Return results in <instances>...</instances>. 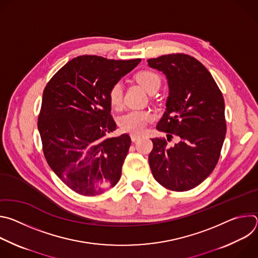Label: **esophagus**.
Returning a JSON list of instances; mask_svg holds the SVG:
<instances>
[{
	"mask_svg": "<svg viewBox=\"0 0 258 258\" xmlns=\"http://www.w3.org/2000/svg\"><path fill=\"white\" fill-rule=\"evenodd\" d=\"M131 139L133 142H136V141H139L141 139V137L137 136V135H131Z\"/></svg>",
	"mask_w": 258,
	"mask_h": 258,
	"instance_id": "34e87169",
	"label": "esophagus"
}]
</instances>
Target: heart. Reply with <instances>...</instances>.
I'll return each instance as SVG.
<instances>
[{
    "mask_svg": "<svg viewBox=\"0 0 258 258\" xmlns=\"http://www.w3.org/2000/svg\"><path fill=\"white\" fill-rule=\"evenodd\" d=\"M137 81L148 93L157 92L161 86V80L157 73L149 70L139 72ZM108 99L113 108H119L122 104V85L120 82L114 83L108 93ZM153 120V115L148 110L132 109L118 117V125L121 131L134 135L142 134Z\"/></svg>",
    "mask_w": 258,
    "mask_h": 258,
    "instance_id": "heart-1",
    "label": "heart"
}]
</instances>
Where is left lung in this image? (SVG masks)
Segmentation results:
<instances>
[{
    "instance_id": "1",
    "label": "left lung",
    "mask_w": 258,
    "mask_h": 258,
    "mask_svg": "<svg viewBox=\"0 0 258 258\" xmlns=\"http://www.w3.org/2000/svg\"><path fill=\"white\" fill-rule=\"evenodd\" d=\"M167 78L166 111L156 128L165 138L151 139L149 164L164 188L183 192L200 183L216 166L227 133L225 100L211 73L194 57L172 53L147 60ZM173 134L180 142L167 145Z\"/></svg>"
}]
</instances>
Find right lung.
I'll return each mask as SVG.
<instances>
[{
	"label": "right lung",
	"mask_w": 258,
	"mask_h": 258,
	"mask_svg": "<svg viewBox=\"0 0 258 258\" xmlns=\"http://www.w3.org/2000/svg\"><path fill=\"white\" fill-rule=\"evenodd\" d=\"M141 59L79 56L47 84L38 117L49 166L78 194L96 196L114 187L121 175L131 138L116 130L108 93Z\"/></svg>",
	"instance_id": "obj_1"
}]
</instances>
